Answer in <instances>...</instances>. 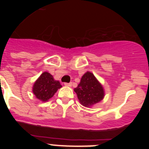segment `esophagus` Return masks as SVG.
<instances>
[{
	"label": "esophagus",
	"instance_id": "34e87169",
	"mask_svg": "<svg viewBox=\"0 0 149 149\" xmlns=\"http://www.w3.org/2000/svg\"><path fill=\"white\" fill-rule=\"evenodd\" d=\"M72 82L71 83H64V85L66 86H72Z\"/></svg>",
	"mask_w": 149,
	"mask_h": 149
}]
</instances>
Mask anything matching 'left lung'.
Listing matches in <instances>:
<instances>
[{"instance_id":"obj_1","label":"left lung","mask_w":149,"mask_h":149,"mask_svg":"<svg viewBox=\"0 0 149 149\" xmlns=\"http://www.w3.org/2000/svg\"><path fill=\"white\" fill-rule=\"evenodd\" d=\"M79 101L84 107H91L103 99L104 93L102 86L93 73L87 72L81 77V82L74 89Z\"/></svg>"}]
</instances>
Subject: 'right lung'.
I'll list each match as a JSON object with an SVG mask.
<instances>
[{
	"instance_id": "obj_1",
	"label": "right lung",
	"mask_w": 149,
	"mask_h": 149,
	"mask_svg": "<svg viewBox=\"0 0 149 149\" xmlns=\"http://www.w3.org/2000/svg\"><path fill=\"white\" fill-rule=\"evenodd\" d=\"M62 87L58 81H55L48 72H43L33 87V93L39 100L47 101L53 97L57 89Z\"/></svg>"
}]
</instances>
